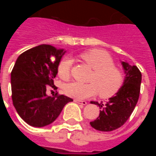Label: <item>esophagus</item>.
Returning <instances> with one entry per match:
<instances>
[{
    "label": "esophagus",
    "instance_id": "34e87169",
    "mask_svg": "<svg viewBox=\"0 0 156 156\" xmlns=\"http://www.w3.org/2000/svg\"><path fill=\"white\" fill-rule=\"evenodd\" d=\"M75 103H78V104H80L82 105H87V102L83 101V100H78V99H74Z\"/></svg>",
    "mask_w": 156,
    "mask_h": 156
}]
</instances>
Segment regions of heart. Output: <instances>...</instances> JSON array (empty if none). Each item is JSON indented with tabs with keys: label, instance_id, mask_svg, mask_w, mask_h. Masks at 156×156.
Segmentation results:
<instances>
[{
	"label": "heart",
	"instance_id": "b5f03b06",
	"mask_svg": "<svg viewBox=\"0 0 156 156\" xmlns=\"http://www.w3.org/2000/svg\"><path fill=\"white\" fill-rule=\"evenodd\" d=\"M80 58L94 70L89 79L90 83H69L64 86L65 94L76 99H85L98 93L101 98H108L119 91L124 84V73L115 67V62L108 52L93 49L82 53ZM72 64L73 61L69 58L59 62L58 73L62 80L70 78Z\"/></svg>",
	"mask_w": 156,
	"mask_h": 156
}]
</instances>
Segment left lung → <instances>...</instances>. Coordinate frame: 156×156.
Here are the masks:
<instances>
[{
	"label": "left lung",
	"mask_w": 156,
	"mask_h": 156,
	"mask_svg": "<svg viewBox=\"0 0 156 156\" xmlns=\"http://www.w3.org/2000/svg\"><path fill=\"white\" fill-rule=\"evenodd\" d=\"M122 65L125 78L119 91L105 105L103 102H91L101 109L99 116L90 122L97 130L108 132L119 129L129 119L136 106L140 92L141 73L136 66H131L126 62H122Z\"/></svg>",
	"instance_id": "8db88e82"
}]
</instances>
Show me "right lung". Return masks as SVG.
I'll return each instance as SVG.
<instances>
[{
    "label": "right lung",
    "mask_w": 156,
    "mask_h": 156,
    "mask_svg": "<svg viewBox=\"0 0 156 156\" xmlns=\"http://www.w3.org/2000/svg\"><path fill=\"white\" fill-rule=\"evenodd\" d=\"M65 51L51 45H40L20 55L11 73L12 98L20 117L33 127H43L58 117L71 98L56 93L46 94L47 86L54 89L53 79Z\"/></svg>",
    "instance_id": "right-lung-1"
}]
</instances>
